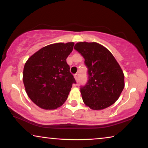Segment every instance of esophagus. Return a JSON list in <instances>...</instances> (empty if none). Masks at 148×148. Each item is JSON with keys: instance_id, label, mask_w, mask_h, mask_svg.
I'll use <instances>...</instances> for the list:
<instances>
[{"instance_id": "esophagus-1", "label": "esophagus", "mask_w": 148, "mask_h": 148, "mask_svg": "<svg viewBox=\"0 0 148 148\" xmlns=\"http://www.w3.org/2000/svg\"><path fill=\"white\" fill-rule=\"evenodd\" d=\"M74 78H75V79H76L77 82H78V81H79V74H75L74 75Z\"/></svg>"}]
</instances>
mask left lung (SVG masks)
Here are the masks:
<instances>
[{"instance_id": "obj_1", "label": "left lung", "mask_w": 148, "mask_h": 148, "mask_svg": "<svg viewBox=\"0 0 148 148\" xmlns=\"http://www.w3.org/2000/svg\"><path fill=\"white\" fill-rule=\"evenodd\" d=\"M84 58L88 80L80 92L84 103L100 110L116 102L124 88V74L113 54L97 42H80L74 46Z\"/></svg>"}]
</instances>
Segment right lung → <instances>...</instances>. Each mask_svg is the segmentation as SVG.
Masks as SVG:
<instances>
[{
	"mask_svg": "<svg viewBox=\"0 0 148 148\" xmlns=\"http://www.w3.org/2000/svg\"><path fill=\"white\" fill-rule=\"evenodd\" d=\"M74 42L52 44L32 54L25 64L23 83L28 96L45 110H54L67 100L76 83L66 58Z\"/></svg>",
	"mask_w": 148,
	"mask_h": 148,
	"instance_id": "add662e5",
	"label": "right lung"
}]
</instances>
